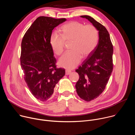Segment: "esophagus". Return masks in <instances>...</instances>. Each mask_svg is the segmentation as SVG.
<instances>
[{
  "instance_id": "obj_1",
  "label": "esophagus",
  "mask_w": 135,
  "mask_h": 135,
  "mask_svg": "<svg viewBox=\"0 0 135 135\" xmlns=\"http://www.w3.org/2000/svg\"><path fill=\"white\" fill-rule=\"evenodd\" d=\"M71 73V71L69 70H66V75H69Z\"/></svg>"
}]
</instances>
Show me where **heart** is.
Segmentation results:
<instances>
[{
    "label": "heart",
    "mask_w": 135,
    "mask_h": 135,
    "mask_svg": "<svg viewBox=\"0 0 135 135\" xmlns=\"http://www.w3.org/2000/svg\"><path fill=\"white\" fill-rule=\"evenodd\" d=\"M61 36L53 33L50 43L53 52L57 55H61L65 50L66 43L71 42V50L65 53L59 61V65L72 69L78 66L82 57L86 58L95 50L98 42V31L93 25H85L78 21L69 22L60 28Z\"/></svg>",
    "instance_id": "obj_1"
}]
</instances>
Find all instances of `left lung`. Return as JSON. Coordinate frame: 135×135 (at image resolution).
Instances as JSON below:
<instances>
[{"label":"left lung","instance_id":"left-lung-1","mask_svg":"<svg viewBox=\"0 0 135 135\" xmlns=\"http://www.w3.org/2000/svg\"><path fill=\"white\" fill-rule=\"evenodd\" d=\"M86 18L99 31V42L93 52L76 70L80 76L75 87L79 97L86 102L98 97L104 91L113 69V46L106 28L88 15Z\"/></svg>","mask_w":135,"mask_h":135}]
</instances>
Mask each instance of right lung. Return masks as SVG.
I'll return each mask as SVG.
<instances>
[{
  "label": "right lung",
  "mask_w": 135,
  "mask_h": 135,
  "mask_svg": "<svg viewBox=\"0 0 135 135\" xmlns=\"http://www.w3.org/2000/svg\"><path fill=\"white\" fill-rule=\"evenodd\" d=\"M66 20L38 17L22 38L20 63L24 79L32 94L42 102L52 97L56 84L65 75V69L56 68L50 39L53 29Z\"/></svg>",
  "instance_id": "add662e5"
}]
</instances>
